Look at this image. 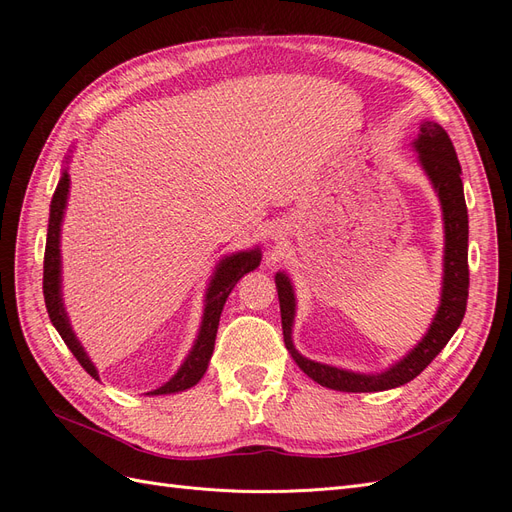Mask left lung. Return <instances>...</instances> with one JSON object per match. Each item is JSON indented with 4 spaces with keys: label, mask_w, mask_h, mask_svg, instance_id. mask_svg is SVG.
<instances>
[{
    "label": "left lung",
    "mask_w": 512,
    "mask_h": 512,
    "mask_svg": "<svg viewBox=\"0 0 512 512\" xmlns=\"http://www.w3.org/2000/svg\"><path fill=\"white\" fill-rule=\"evenodd\" d=\"M418 153V161L426 176L437 191L444 213L446 247H444V286H441V301L431 329L426 336L413 347L400 362L379 375H362V372L342 370L336 366H327L312 362L303 357L293 344V321H295V293L288 275L284 271L275 273V286H278L280 312H282V331L288 353L293 355L297 366L306 375L321 383L323 388L340 392H383L405 385L416 379L420 372L433 362V359L446 347L448 340L459 329L465 308H467V288H469V267H467V206L463 196L461 165L457 159V150L452 146L448 133L437 122L424 120L420 124L418 140L413 142Z\"/></svg>",
    "instance_id": "1"
}]
</instances>
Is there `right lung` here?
Segmentation results:
<instances>
[{
	"label": "right lung",
	"mask_w": 512,
	"mask_h": 512,
	"mask_svg": "<svg viewBox=\"0 0 512 512\" xmlns=\"http://www.w3.org/2000/svg\"><path fill=\"white\" fill-rule=\"evenodd\" d=\"M68 187H71V178H68V172L64 168V172L60 176V183H58V187H55V193L51 198L47 245H45V267H43V295H45V306L49 312V319H51L53 327L58 329L62 340L66 342V347L71 349V353L77 357V362L84 366V370L92 379H99V372H96L88 353L84 351L81 342L77 340L71 323H68V316H66L64 303H62L60 228H62L66 200H68ZM258 265H260L258 247H254V250H247V252H237L232 256H226L224 260H219V265L211 278V284H209V288H206L200 334H198L196 342H193L187 359L168 383H163L161 388L148 392V394L159 396V394L183 392V390L193 388V385H196L204 377V372H206V368H209V362H211L213 349H215L217 325H219V316H222V310H224V303H226L228 295L232 293L234 284H237L245 273L254 271Z\"/></svg>",
	"instance_id": "add662e5"
}]
</instances>
